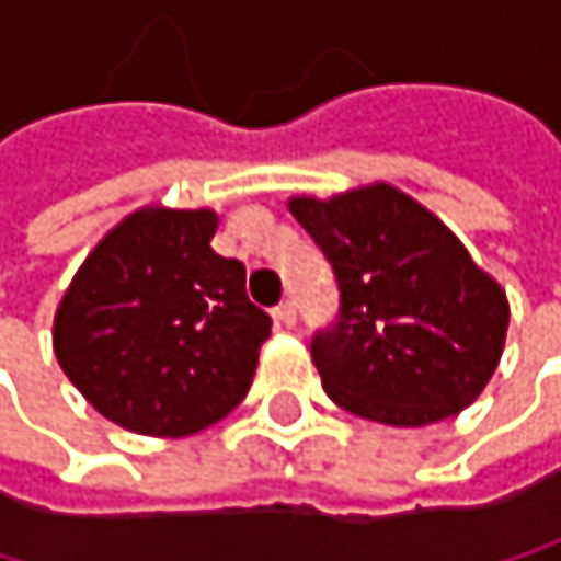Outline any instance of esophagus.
Returning <instances> with one entry per match:
<instances>
[{"label": "esophagus", "mask_w": 561, "mask_h": 561, "mask_svg": "<svg viewBox=\"0 0 561 561\" xmlns=\"http://www.w3.org/2000/svg\"><path fill=\"white\" fill-rule=\"evenodd\" d=\"M276 321H279L282 328H291L295 324V301L291 298H285L279 308H276Z\"/></svg>", "instance_id": "1"}]
</instances>
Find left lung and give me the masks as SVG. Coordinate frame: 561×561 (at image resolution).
I'll return each mask as SVG.
<instances>
[{"label": "left lung", "instance_id": "obj_1", "mask_svg": "<svg viewBox=\"0 0 561 561\" xmlns=\"http://www.w3.org/2000/svg\"><path fill=\"white\" fill-rule=\"evenodd\" d=\"M288 210L334 270L341 308L314 331L311 360L347 412L415 428L468 409L504 354V288L461 240L392 184Z\"/></svg>", "mask_w": 561, "mask_h": 561}]
</instances>
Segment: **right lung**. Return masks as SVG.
Segmentation results:
<instances>
[{"label": "right lung", "mask_w": 561, "mask_h": 561, "mask_svg": "<svg viewBox=\"0 0 561 561\" xmlns=\"http://www.w3.org/2000/svg\"><path fill=\"white\" fill-rule=\"evenodd\" d=\"M217 214L146 207L83 260L55 314L60 370L110 422L194 435L247 396L273 318L210 250Z\"/></svg>", "instance_id": "right-lung-1"}]
</instances>
